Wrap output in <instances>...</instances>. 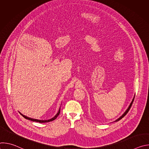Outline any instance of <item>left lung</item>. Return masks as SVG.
Returning a JSON list of instances; mask_svg holds the SVG:
<instances>
[{
    "instance_id": "1",
    "label": "left lung",
    "mask_w": 149,
    "mask_h": 149,
    "mask_svg": "<svg viewBox=\"0 0 149 149\" xmlns=\"http://www.w3.org/2000/svg\"><path fill=\"white\" fill-rule=\"evenodd\" d=\"M134 98H133V100H132V101L131 102V103H130V105L129 106V107H128V109H127V110H126V111L124 113V114L120 117H119L118 119H117L115 121H119V120H120L122 118H123L127 114V113L129 112V111L130 110V108H131V107H132V104H133V101H134Z\"/></svg>"
}]
</instances>
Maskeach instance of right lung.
I'll use <instances>...</instances> for the list:
<instances>
[{
	"instance_id": "obj_1",
	"label": "right lung",
	"mask_w": 149,
	"mask_h": 149,
	"mask_svg": "<svg viewBox=\"0 0 149 149\" xmlns=\"http://www.w3.org/2000/svg\"><path fill=\"white\" fill-rule=\"evenodd\" d=\"M60 109H61V107L59 108V111H58V112L57 113V114L53 117V118H51V119H49V120H37V119H33V118H30V117H26V116H24V115H22V116L25 118H26V119H27V120H31V121H36V122H39V123H47V122H50V121H53V120H55L56 118V117L58 116V115L59 114V113H60Z\"/></svg>"
}]
</instances>
